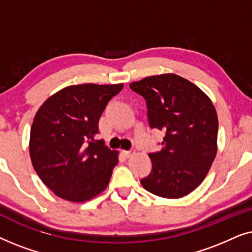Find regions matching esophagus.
<instances>
[{"label": "esophagus", "mask_w": 252, "mask_h": 252, "mask_svg": "<svg viewBox=\"0 0 252 252\" xmlns=\"http://www.w3.org/2000/svg\"><path fill=\"white\" fill-rule=\"evenodd\" d=\"M134 154H135V153H134L133 150H124L123 151V156L125 158H130Z\"/></svg>", "instance_id": "esophagus-1"}]
</instances>
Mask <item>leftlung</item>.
Returning a JSON list of instances; mask_svg holds the SVG:
<instances>
[{"label": "left lung", "instance_id": "left-lung-1", "mask_svg": "<svg viewBox=\"0 0 252 252\" xmlns=\"http://www.w3.org/2000/svg\"><path fill=\"white\" fill-rule=\"evenodd\" d=\"M146 99L150 128L163 130L161 150L150 153V173L141 185L165 198L188 195L215 160L218 116L211 99L187 79L167 73L129 84Z\"/></svg>", "mask_w": 252, "mask_h": 252}]
</instances>
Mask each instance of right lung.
Here are the masks:
<instances>
[{
    "label": "right lung",
    "instance_id": "obj_1",
    "mask_svg": "<svg viewBox=\"0 0 252 252\" xmlns=\"http://www.w3.org/2000/svg\"><path fill=\"white\" fill-rule=\"evenodd\" d=\"M123 87L68 86L37 110L31 127V159L43 184L58 197L86 202L108 186L118 153L95 135L103 111Z\"/></svg>",
    "mask_w": 252,
    "mask_h": 252
}]
</instances>
